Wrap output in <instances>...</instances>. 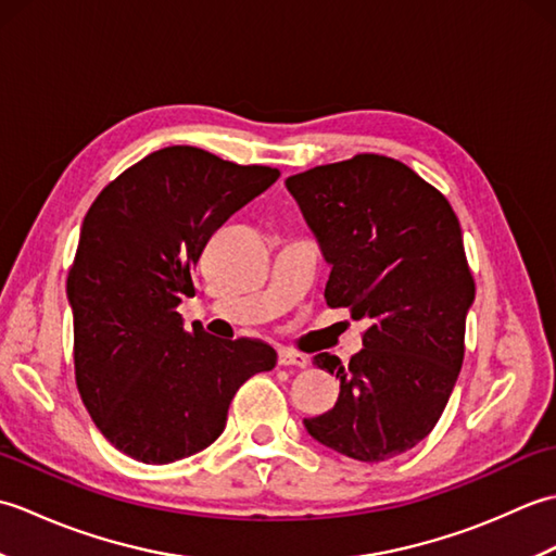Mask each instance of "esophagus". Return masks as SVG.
<instances>
[{
  "mask_svg": "<svg viewBox=\"0 0 556 556\" xmlns=\"http://www.w3.org/2000/svg\"><path fill=\"white\" fill-rule=\"evenodd\" d=\"M279 365H296V368H305V365L311 363V358L305 356V353H301V351H293V349H281L279 351Z\"/></svg>",
  "mask_w": 556,
  "mask_h": 556,
  "instance_id": "obj_1",
  "label": "esophagus"
}]
</instances>
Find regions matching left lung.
I'll list each match as a JSON object with an SVG mask.
<instances>
[{
  "mask_svg": "<svg viewBox=\"0 0 556 556\" xmlns=\"http://www.w3.org/2000/svg\"><path fill=\"white\" fill-rule=\"evenodd\" d=\"M287 188L332 265L327 305L368 323L349 365L313 358L341 392L305 430L365 464L404 454L432 432L464 363L476 281L458 219L404 162L368 152L289 176Z\"/></svg>",
  "mask_w": 556,
  "mask_h": 556,
  "instance_id": "obj_1",
  "label": "left lung"
}]
</instances>
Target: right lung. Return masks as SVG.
<instances>
[{"label": "right lung", "mask_w": 556, "mask_h": 556, "mask_svg": "<svg viewBox=\"0 0 556 556\" xmlns=\"http://www.w3.org/2000/svg\"><path fill=\"white\" fill-rule=\"evenodd\" d=\"M279 179L191 146L136 162L102 188L83 219L66 296L83 404L108 440L143 464H172L217 440L233 394L275 368L260 339L184 327L210 236Z\"/></svg>", "instance_id": "1"}]
</instances>
